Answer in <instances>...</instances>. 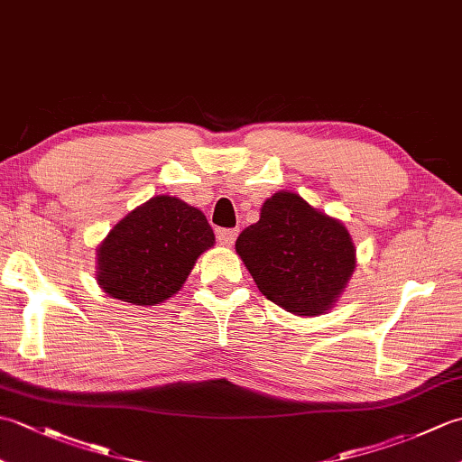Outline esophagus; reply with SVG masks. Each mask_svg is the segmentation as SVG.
<instances>
[{
  "label": "esophagus",
  "instance_id": "obj_1",
  "mask_svg": "<svg viewBox=\"0 0 462 462\" xmlns=\"http://www.w3.org/2000/svg\"><path fill=\"white\" fill-rule=\"evenodd\" d=\"M236 238H238V230H218V242L226 248L234 246Z\"/></svg>",
  "mask_w": 462,
  "mask_h": 462
}]
</instances>
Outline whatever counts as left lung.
Listing matches in <instances>:
<instances>
[{
	"label": "left lung",
	"instance_id": "1",
	"mask_svg": "<svg viewBox=\"0 0 462 462\" xmlns=\"http://www.w3.org/2000/svg\"><path fill=\"white\" fill-rule=\"evenodd\" d=\"M258 290L293 316L328 313L356 272V244L341 220L280 190L236 240Z\"/></svg>",
	"mask_w": 462,
	"mask_h": 462
}]
</instances>
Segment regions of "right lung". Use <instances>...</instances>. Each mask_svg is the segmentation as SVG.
<instances>
[{"label":"right lung","mask_w":462,"mask_h":462,"mask_svg":"<svg viewBox=\"0 0 462 462\" xmlns=\"http://www.w3.org/2000/svg\"><path fill=\"white\" fill-rule=\"evenodd\" d=\"M214 240L199 208L176 196H154L116 222L99 244L97 283L111 298L156 306L180 291Z\"/></svg>","instance_id":"1"}]
</instances>
